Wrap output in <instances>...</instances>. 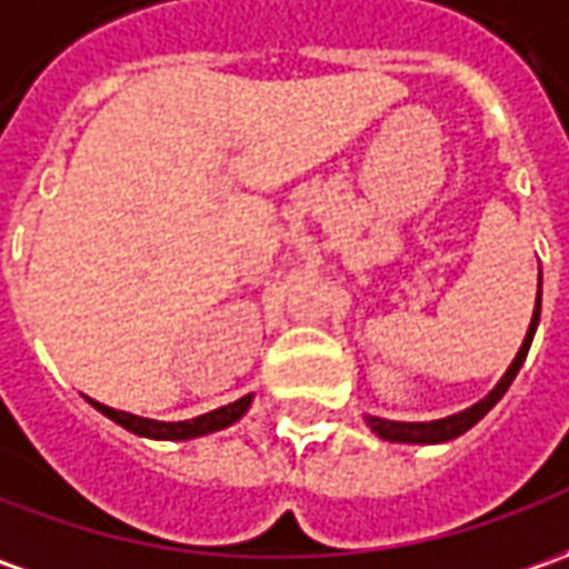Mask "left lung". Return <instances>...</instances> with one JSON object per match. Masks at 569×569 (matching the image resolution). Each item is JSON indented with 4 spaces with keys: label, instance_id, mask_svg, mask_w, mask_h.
I'll list each match as a JSON object with an SVG mask.
<instances>
[{
    "label": "left lung",
    "instance_id": "left-lung-1",
    "mask_svg": "<svg viewBox=\"0 0 569 569\" xmlns=\"http://www.w3.org/2000/svg\"><path fill=\"white\" fill-rule=\"evenodd\" d=\"M539 309H542V272H539V293H536V309H532V319L530 328H527V337H523V343H520V350H517L515 362L508 366V371L501 375V381L489 390L487 397L480 399V402H473L471 409L456 411V415H449V418H437V421H387V418H378V415H366V425L387 442H415V446H433V442H449L461 437L465 430H471L483 415H487L501 397H505V390L511 387V381L517 378V371L523 366V359H527V352H530L532 335H536V325H539Z\"/></svg>",
    "mask_w": 569,
    "mask_h": 569
}]
</instances>
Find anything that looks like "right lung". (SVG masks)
I'll return each instance as SVG.
<instances>
[{
  "instance_id": "1",
  "label": "right lung",
  "mask_w": 569,
  "mask_h": 569,
  "mask_svg": "<svg viewBox=\"0 0 569 569\" xmlns=\"http://www.w3.org/2000/svg\"><path fill=\"white\" fill-rule=\"evenodd\" d=\"M250 402H253V393L234 399V402L222 406V409L207 411V415H198V418H188V421H154V418L129 415V411L111 409V406H104V402L89 399V406L101 411L104 418H111L113 425L127 427L129 433H136V437H148V440H194V437L217 433V430H226L229 425H234L238 418H244V411L250 409Z\"/></svg>"
}]
</instances>
